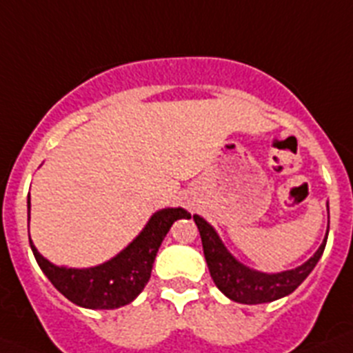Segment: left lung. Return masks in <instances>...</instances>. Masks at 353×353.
<instances>
[{
  "mask_svg": "<svg viewBox=\"0 0 353 353\" xmlns=\"http://www.w3.org/2000/svg\"><path fill=\"white\" fill-rule=\"evenodd\" d=\"M194 223L199 230V235H201L205 260H207L208 270H210L215 286L228 299L240 302V304H263V302H272L290 295L316 267L327 244L325 235L318 251L297 269L277 274H265L240 263L232 252L224 248L219 235L215 233L214 228L203 217L194 215Z\"/></svg>",
  "mask_w": 353,
  "mask_h": 353,
  "instance_id": "obj_1",
  "label": "left lung"
}]
</instances>
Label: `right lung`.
<instances>
[{
	"mask_svg": "<svg viewBox=\"0 0 353 353\" xmlns=\"http://www.w3.org/2000/svg\"><path fill=\"white\" fill-rule=\"evenodd\" d=\"M182 217L189 219L191 214L183 208H162L155 212L143 232L123 251L105 263L90 269H67L52 265L37 251L31 240L30 245L42 272L68 301L88 310H117L132 302L143 292L162 240L170 232L171 224Z\"/></svg>",
	"mask_w": 353,
	"mask_h": 353,
	"instance_id": "add662e5",
	"label": "right lung"
}]
</instances>
